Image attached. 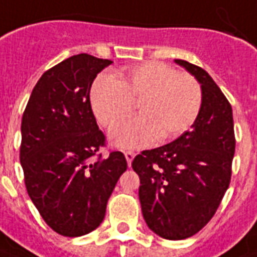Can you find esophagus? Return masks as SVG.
I'll return each mask as SVG.
<instances>
[{
  "instance_id": "1",
  "label": "esophagus",
  "mask_w": 257,
  "mask_h": 257,
  "mask_svg": "<svg viewBox=\"0 0 257 257\" xmlns=\"http://www.w3.org/2000/svg\"><path fill=\"white\" fill-rule=\"evenodd\" d=\"M125 159H126V163H128V166H131L132 164V161H134L135 159V153L134 152H125Z\"/></svg>"
}]
</instances>
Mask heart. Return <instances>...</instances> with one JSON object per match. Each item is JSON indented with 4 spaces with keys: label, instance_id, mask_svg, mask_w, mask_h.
Masks as SVG:
<instances>
[{
    "label": "heart",
    "instance_id": "1",
    "mask_svg": "<svg viewBox=\"0 0 257 257\" xmlns=\"http://www.w3.org/2000/svg\"><path fill=\"white\" fill-rule=\"evenodd\" d=\"M138 101L141 115L110 134L112 146L141 149L171 141L195 122L202 107V89L189 73H178L164 62L125 68L119 78L101 73L90 89L91 110L105 128H114L132 112Z\"/></svg>",
    "mask_w": 257,
    "mask_h": 257
}]
</instances>
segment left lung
<instances>
[{
    "instance_id": "obj_1",
    "label": "left lung",
    "mask_w": 257,
    "mask_h": 257,
    "mask_svg": "<svg viewBox=\"0 0 257 257\" xmlns=\"http://www.w3.org/2000/svg\"><path fill=\"white\" fill-rule=\"evenodd\" d=\"M175 62L200 83L199 115L191 131L168 145L142 152L132 161L141 178L139 200L147 227L171 241L195 235L214 216L228 189L235 153L228 100L200 66Z\"/></svg>"
}]
</instances>
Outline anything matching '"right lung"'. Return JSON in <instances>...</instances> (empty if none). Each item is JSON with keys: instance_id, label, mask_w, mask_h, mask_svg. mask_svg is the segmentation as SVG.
I'll list each match as a JSON object with an SVG mask.
<instances>
[{"instance_id": "add662e5", "label": "right lung", "mask_w": 257, "mask_h": 257, "mask_svg": "<svg viewBox=\"0 0 257 257\" xmlns=\"http://www.w3.org/2000/svg\"><path fill=\"white\" fill-rule=\"evenodd\" d=\"M110 60L78 54L53 66L36 83L22 116L21 164L32 202L48 227L82 236L101 224L126 160L104 146L90 105V87Z\"/></svg>"}]
</instances>
